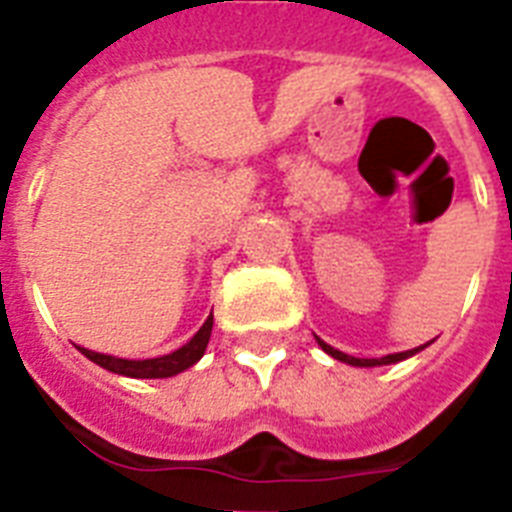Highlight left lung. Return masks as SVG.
Instances as JSON below:
<instances>
[{
	"label": "left lung",
	"instance_id": "left-lung-1",
	"mask_svg": "<svg viewBox=\"0 0 512 512\" xmlns=\"http://www.w3.org/2000/svg\"><path fill=\"white\" fill-rule=\"evenodd\" d=\"M316 340H319V337H316ZM319 345H321V350H324V353H329V356H332V358H337V361H345V364H350V366H382V364H396V361H404V358L414 356V353L425 348L428 342H425V345H420V348L404 350V353H390V356H382V358H356V356H348V353H342V350L332 348V345H327V342H324V340H319Z\"/></svg>",
	"mask_w": 512,
	"mask_h": 512
}]
</instances>
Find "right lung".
Here are the masks:
<instances>
[{"label":"right lung","instance_id":"add662e5","mask_svg":"<svg viewBox=\"0 0 512 512\" xmlns=\"http://www.w3.org/2000/svg\"><path fill=\"white\" fill-rule=\"evenodd\" d=\"M209 335H212V316H209L201 329L191 340L185 342L183 348L172 350L167 356L159 358H146V361H132V358H116V356H106V353H95V350L87 348H76L82 350L84 356L95 361L98 366L108 369V372L114 374H124V377H138V380H162V377H175V374L185 372L188 366H193L204 356V350H207Z\"/></svg>","mask_w":512,"mask_h":512}]
</instances>
